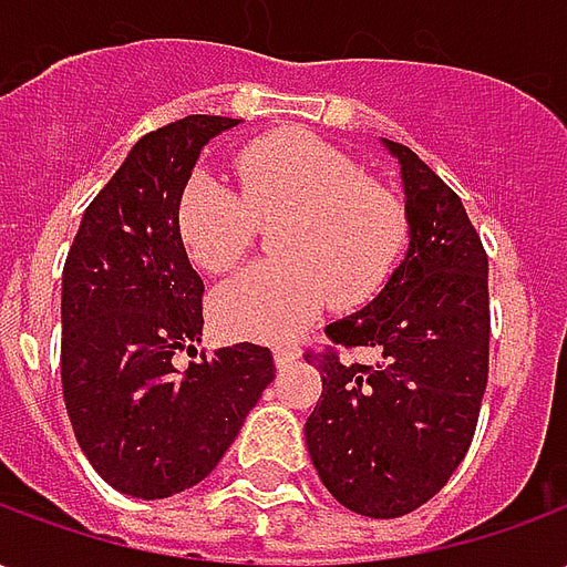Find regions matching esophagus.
<instances>
[{
    "instance_id": "esophagus-1",
    "label": "esophagus",
    "mask_w": 567,
    "mask_h": 567,
    "mask_svg": "<svg viewBox=\"0 0 567 567\" xmlns=\"http://www.w3.org/2000/svg\"><path fill=\"white\" fill-rule=\"evenodd\" d=\"M272 358H276V368H291L297 361V349L295 346H279Z\"/></svg>"
}]
</instances>
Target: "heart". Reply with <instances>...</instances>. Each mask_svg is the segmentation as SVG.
I'll use <instances>...</instances> for the list:
<instances>
[{"mask_svg": "<svg viewBox=\"0 0 567 567\" xmlns=\"http://www.w3.org/2000/svg\"><path fill=\"white\" fill-rule=\"evenodd\" d=\"M239 194L212 173H194L178 199V236L206 272L234 270L258 224H276L282 260L239 272L212 300L227 337L282 343L331 300L361 307L380 295L404 255L406 209L392 190L368 182L343 151L285 130L236 151Z\"/></svg>", "mask_w": 567, "mask_h": 567, "instance_id": "b5f03b06", "label": "heart"}]
</instances>
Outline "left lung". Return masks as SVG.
<instances>
[{"instance_id":"1","label":"left lung","mask_w":567,"mask_h":567,"mask_svg":"<svg viewBox=\"0 0 567 567\" xmlns=\"http://www.w3.org/2000/svg\"><path fill=\"white\" fill-rule=\"evenodd\" d=\"M401 163L410 248L361 312L324 328L331 343L377 349L343 364L309 352L321 398L307 450L349 511L394 519L446 486L474 440L488 380V258L462 199L416 151L382 140Z\"/></svg>"}]
</instances>
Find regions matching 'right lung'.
<instances>
[{"mask_svg":"<svg viewBox=\"0 0 567 567\" xmlns=\"http://www.w3.org/2000/svg\"><path fill=\"white\" fill-rule=\"evenodd\" d=\"M236 117L187 115L142 136L81 218L63 267V401L81 452L133 498H169L221 462L276 377L270 349L236 343L175 368L203 337V279L178 199L203 145Z\"/></svg>","mask_w":567,"mask_h":567,"instance_id":"1","label":"right lung"}]
</instances>
